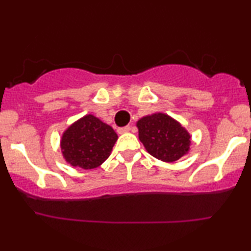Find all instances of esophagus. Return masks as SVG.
Instances as JSON below:
<instances>
[{"mask_svg": "<svg viewBox=\"0 0 251 251\" xmlns=\"http://www.w3.org/2000/svg\"><path fill=\"white\" fill-rule=\"evenodd\" d=\"M128 131H130V126H122V128H119V129H118V132L120 133V135H121V133H126V132H128Z\"/></svg>", "mask_w": 251, "mask_h": 251, "instance_id": "esophagus-1", "label": "esophagus"}]
</instances>
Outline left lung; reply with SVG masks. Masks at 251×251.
<instances>
[{"label":"left lung","mask_w":251,"mask_h":251,"mask_svg":"<svg viewBox=\"0 0 251 251\" xmlns=\"http://www.w3.org/2000/svg\"><path fill=\"white\" fill-rule=\"evenodd\" d=\"M139 140L151 155L164 162H175L188 153L191 135L179 122L164 114L144 116L137 122Z\"/></svg>","instance_id":"1"}]
</instances>
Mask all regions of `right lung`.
Masks as SVG:
<instances>
[{"instance_id":"1","label":"right lung","mask_w":251,"mask_h":251,"mask_svg":"<svg viewBox=\"0 0 251 251\" xmlns=\"http://www.w3.org/2000/svg\"><path fill=\"white\" fill-rule=\"evenodd\" d=\"M116 140L118 135L111 126L88 114L65 130L60 147L67 163L88 170L107 159Z\"/></svg>"}]
</instances>
